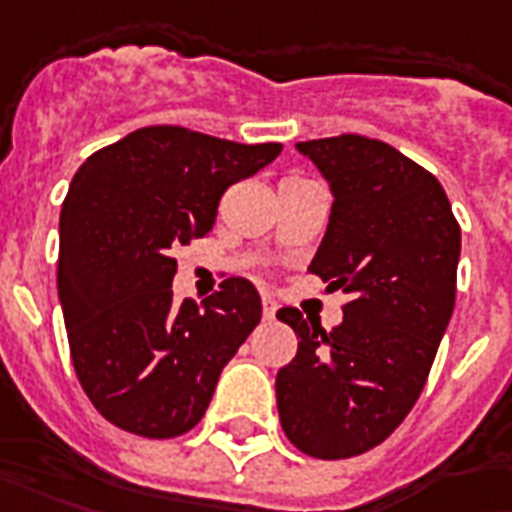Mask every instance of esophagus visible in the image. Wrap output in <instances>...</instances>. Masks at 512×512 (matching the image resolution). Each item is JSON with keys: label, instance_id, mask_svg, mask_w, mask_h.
<instances>
[{"label": "esophagus", "instance_id": "34e87169", "mask_svg": "<svg viewBox=\"0 0 512 512\" xmlns=\"http://www.w3.org/2000/svg\"><path fill=\"white\" fill-rule=\"evenodd\" d=\"M274 314H276V301L268 293H263V317H266V320H274Z\"/></svg>", "mask_w": 512, "mask_h": 512}]
</instances>
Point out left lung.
<instances>
[{
	"instance_id": "obj_1",
	"label": "left lung",
	"mask_w": 512,
	"mask_h": 512,
	"mask_svg": "<svg viewBox=\"0 0 512 512\" xmlns=\"http://www.w3.org/2000/svg\"><path fill=\"white\" fill-rule=\"evenodd\" d=\"M333 206L309 271L350 295L325 331L285 306L298 352L276 374L287 439L314 458L377 448L415 407L456 304L458 227L445 189L388 143L339 135L298 143Z\"/></svg>"
}]
</instances>
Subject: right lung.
<instances>
[{
    "label": "right lung",
    "instance_id": "add662e5",
    "mask_svg": "<svg viewBox=\"0 0 512 512\" xmlns=\"http://www.w3.org/2000/svg\"><path fill=\"white\" fill-rule=\"evenodd\" d=\"M282 143H233L157 124L94 151L59 217V301L81 388L113 426L149 439L198 426L227 361L255 331V285L225 279L173 301V249L203 238L230 184Z\"/></svg>",
    "mask_w": 512,
    "mask_h": 512
}]
</instances>
